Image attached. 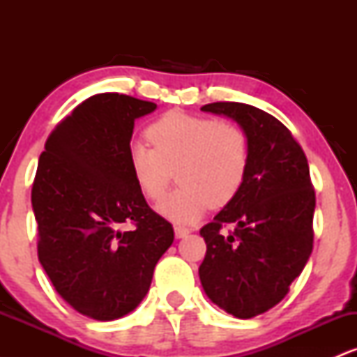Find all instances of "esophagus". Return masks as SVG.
Instances as JSON below:
<instances>
[{"instance_id":"obj_1","label":"esophagus","mask_w":357,"mask_h":357,"mask_svg":"<svg viewBox=\"0 0 357 357\" xmlns=\"http://www.w3.org/2000/svg\"><path fill=\"white\" fill-rule=\"evenodd\" d=\"M190 228H184V227H174V235L176 238H184V236L190 235Z\"/></svg>"}]
</instances>
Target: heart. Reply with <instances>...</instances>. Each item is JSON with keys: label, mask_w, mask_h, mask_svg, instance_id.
<instances>
[{"label": "heart", "mask_w": 357, "mask_h": 357, "mask_svg": "<svg viewBox=\"0 0 357 357\" xmlns=\"http://www.w3.org/2000/svg\"><path fill=\"white\" fill-rule=\"evenodd\" d=\"M153 147L132 144L129 167L139 191L155 202L174 171V191L158 204L167 220L190 225L208 206L223 208L236 198L250 161L245 130L233 122L171 110L146 130Z\"/></svg>", "instance_id": "obj_1"}]
</instances>
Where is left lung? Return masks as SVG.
I'll return each instance as SVG.
<instances>
[{
  "instance_id": "1",
  "label": "left lung",
  "mask_w": 357,
  "mask_h": 357,
  "mask_svg": "<svg viewBox=\"0 0 357 357\" xmlns=\"http://www.w3.org/2000/svg\"><path fill=\"white\" fill-rule=\"evenodd\" d=\"M204 112L231 117L250 144L247 178L236 198L199 235L206 255L199 280L216 305L238 319L267 312L289 294L312 253L315 192L302 147L278 119L240 102ZM228 222L236 230L220 233Z\"/></svg>"
}]
</instances>
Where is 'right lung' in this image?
<instances>
[{
  "mask_svg": "<svg viewBox=\"0 0 357 357\" xmlns=\"http://www.w3.org/2000/svg\"><path fill=\"white\" fill-rule=\"evenodd\" d=\"M154 109L124 93L89 97L52 130L36 167L38 260L59 296L96 321L136 309L174 240L129 167L134 121Z\"/></svg>",
  "mask_w": 357,
  "mask_h": 357,
  "instance_id": "add662e5",
  "label": "right lung"
}]
</instances>
